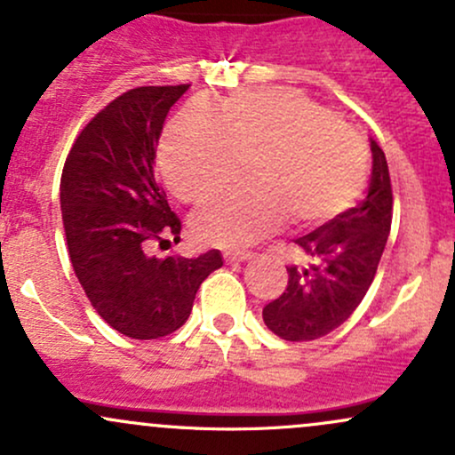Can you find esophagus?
<instances>
[{
    "instance_id": "1",
    "label": "esophagus",
    "mask_w": 455,
    "mask_h": 455,
    "mask_svg": "<svg viewBox=\"0 0 455 455\" xmlns=\"http://www.w3.org/2000/svg\"><path fill=\"white\" fill-rule=\"evenodd\" d=\"M252 252L251 251H227L224 252V259L228 261V264H235V261H246L251 259Z\"/></svg>"
}]
</instances>
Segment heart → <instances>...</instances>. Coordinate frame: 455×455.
<instances>
[{"label":"heart","instance_id":"heart-1","mask_svg":"<svg viewBox=\"0 0 455 455\" xmlns=\"http://www.w3.org/2000/svg\"><path fill=\"white\" fill-rule=\"evenodd\" d=\"M257 188L233 191L196 218V233L218 246H243L276 224L315 228L355 204L368 152L331 111L294 89L240 95L222 113L188 107L167 131L161 165L183 203L203 204L246 176Z\"/></svg>","mask_w":455,"mask_h":455}]
</instances>
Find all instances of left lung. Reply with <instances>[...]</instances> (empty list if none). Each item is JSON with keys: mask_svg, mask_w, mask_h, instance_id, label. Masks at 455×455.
<instances>
[{"mask_svg": "<svg viewBox=\"0 0 455 455\" xmlns=\"http://www.w3.org/2000/svg\"><path fill=\"white\" fill-rule=\"evenodd\" d=\"M366 198L303 237L288 285L264 307V323L290 342L327 336L355 312L375 279L392 224V185L386 155L375 141Z\"/></svg>", "mask_w": 455, "mask_h": 455, "instance_id": "obj_1", "label": "left lung"}]
</instances>
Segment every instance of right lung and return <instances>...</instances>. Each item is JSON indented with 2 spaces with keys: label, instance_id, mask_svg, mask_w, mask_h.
I'll return each instance as SVG.
<instances>
[{
  "label": "right lung",
  "instance_id": "obj_1",
  "mask_svg": "<svg viewBox=\"0 0 455 455\" xmlns=\"http://www.w3.org/2000/svg\"><path fill=\"white\" fill-rule=\"evenodd\" d=\"M189 84L137 87L83 128L60 176L69 259L93 309L115 331L155 340L183 327L200 283L222 266L220 251L152 257L180 240V220L155 176L164 122Z\"/></svg>",
  "mask_w": 455,
  "mask_h": 455
}]
</instances>
